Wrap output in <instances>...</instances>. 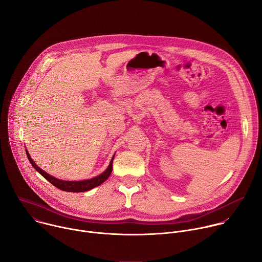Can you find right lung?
<instances>
[{
  "mask_svg": "<svg viewBox=\"0 0 262 262\" xmlns=\"http://www.w3.org/2000/svg\"><path fill=\"white\" fill-rule=\"evenodd\" d=\"M27 154V157H28V160L30 161L31 165L35 168L36 171H38L48 181H50L52 184H54L56 188H58L59 190H62V191H65V192H73V193H81V192H86V191H89V190H92L93 188H95V186L97 185H100L102 182H104L108 176L111 175L112 173V170H113V160L114 158L112 159L108 167L106 168V170L101 173L100 175L92 178V179H87V180H82V181H66V180H60V179H57L53 176H51L50 174H48L47 172H45L43 170H41L38 166H37L33 160L31 159L30 155L28 151H26Z\"/></svg>",
  "mask_w": 262,
  "mask_h": 262,
  "instance_id": "1",
  "label": "right lung"
}]
</instances>
